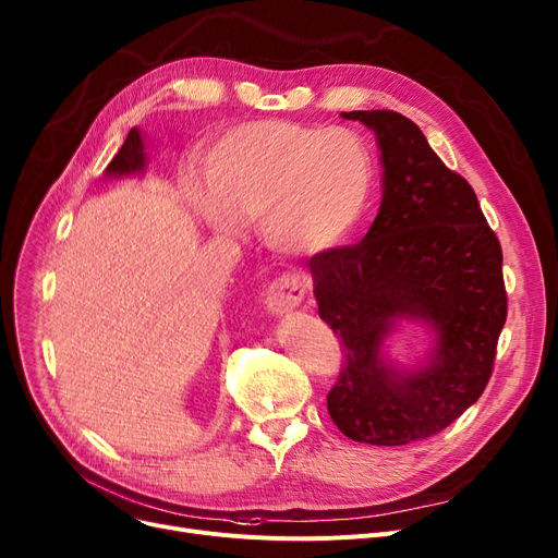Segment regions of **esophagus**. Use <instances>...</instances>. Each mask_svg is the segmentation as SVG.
Here are the masks:
<instances>
[{"label": "esophagus", "mask_w": 558, "mask_h": 558, "mask_svg": "<svg viewBox=\"0 0 558 558\" xmlns=\"http://www.w3.org/2000/svg\"><path fill=\"white\" fill-rule=\"evenodd\" d=\"M307 291V278L303 274H284L276 278L267 291V307L271 314H284L301 305Z\"/></svg>", "instance_id": "34e87169"}]
</instances>
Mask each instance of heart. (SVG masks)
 I'll return each mask as SVG.
<instances>
[{"label":"heart","mask_w":558,"mask_h":558,"mask_svg":"<svg viewBox=\"0 0 558 558\" xmlns=\"http://www.w3.org/2000/svg\"><path fill=\"white\" fill-rule=\"evenodd\" d=\"M203 185L194 208L217 234L259 223L269 248L310 257L339 246L360 223L373 167L353 131L264 120L221 135L205 158Z\"/></svg>","instance_id":"b5f03b06"}]
</instances>
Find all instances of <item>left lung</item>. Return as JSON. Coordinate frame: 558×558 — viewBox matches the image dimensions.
Masks as SVG:
<instances>
[{
  "label": "left lung",
  "mask_w": 558,
  "mask_h": 558,
  "mask_svg": "<svg viewBox=\"0 0 558 558\" xmlns=\"http://www.w3.org/2000/svg\"><path fill=\"white\" fill-rule=\"evenodd\" d=\"M341 117L375 133L385 171L364 240L307 262L318 316L343 345L328 412L353 441L404 446L446 429L488 385L507 320L502 246L471 183L446 167L409 117ZM398 317L437 330L427 367L400 372L378 355Z\"/></svg>",
  "instance_id": "8db88e82"
}]
</instances>
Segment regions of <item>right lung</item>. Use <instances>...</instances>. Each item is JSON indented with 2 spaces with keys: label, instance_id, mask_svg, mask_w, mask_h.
<instances>
[{
  "label": "right lung",
  "instance_id": "right-lung-1",
  "mask_svg": "<svg viewBox=\"0 0 558 558\" xmlns=\"http://www.w3.org/2000/svg\"><path fill=\"white\" fill-rule=\"evenodd\" d=\"M144 167V144L137 129L129 131V137L124 140L122 149L110 160L106 167L108 173H133Z\"/></svg>",
  "mask_w": 558,
  "mask_h": 558
}]
</instances>
